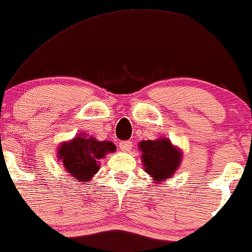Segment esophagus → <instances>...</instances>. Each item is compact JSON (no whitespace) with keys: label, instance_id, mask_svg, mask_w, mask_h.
<instances>
[{"label":"esophagus","instance_id":"obj_1","mask_svg":"<svg viewBox=\"0 0 252 252\" xmlns=\"http://www.w3.org/2000/svg\"><path fill=\"white\" fill-rule=\"evenodd\" d=\"M119 147L123 152H129V151L132 150V143L129 140L121 141V143L119 144Z\"/></svg>","mask_w":252,"mask_h":252}]
</instances>
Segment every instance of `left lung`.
Here are the masks:
<instances>
[{"instance_id": "left-lung-1", "label": "left lung", "mask_w": 252, "mask_h": 252, "mask_svg": "<svg viewBox=\"0 0 252 252\" xmlns=\"http://www.w3.org/2000/svg\"><path fill=\"white\" fill-rule=\"evenodd\" d=\"M141 152L144 171L152 179V185L171 179L178 170L183 159V151L167 138L143 140L138 145Z\"/></svg>"}]
</instances>
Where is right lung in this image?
<instances>
[{
    "label": "right lung",
    "mask_w": 252,
    "mask_h": 252,
    "mask_svg": "<svg viewBox=\"0 0 252 252\" xmlns=\"http://www.w3.org/2000/svg\"><path fill=\"white\" fill-rule=\"evenodd\" d=\"M115 150L117 147L112 141H100L93 135L81 132L59 145L56 158L62 162L66 173L78 184H85L99 172L100 160Z\"/></svg>",
    "instance_id": "add662e5"
}]
</instances>
